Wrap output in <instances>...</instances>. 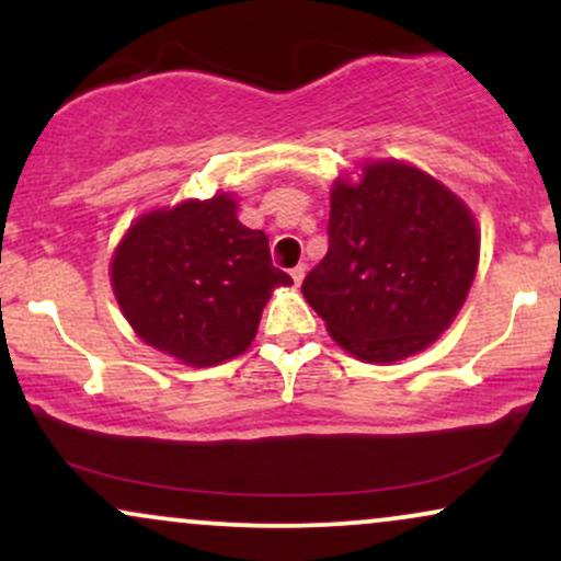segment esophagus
Returning a JSON list of instances; mask_svg holds the SVG:
<instances>
[{"label": "esophagus", "mask_w": 561, "mask_h": 561, "mask_svg": "<svg viewBox=\"0 0 561 561\" xmlns=\"http://www.w3.org/2000/svg\"><path fill=\"white\" fill-rule=\"evenodd\" d=\"M289 276H293V282H295V285H300V282H302V276H306V266H295L293 272H289Z\"/></svg>", "instance_id": "1"}]
</instances>
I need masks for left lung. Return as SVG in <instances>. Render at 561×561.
I'll use <instances>...</instances> for the list:
<instances>
[{"label":"left lung","mask_w":561,"mask_h":561,"mask_svg":"<svg viewBox=\"0 0 561 561\" xmlns=\"http://www.w3.org/2000/svg\"><path fill=\"white\" fill-rule=\"evenodd\" d=\"M337 179L330 250L302 282L347 353L392 364L433 345L465 306L480 259L472 214L437 179L398 160Z\"/></svg>","instance_id":"obj_1"}]
</instances>
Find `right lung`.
Here are the masks:
<instances>
[{
    "label": "right lung",
    "instance_id": "right-lung-1",
    "mask_svg": "<svg viewBox=\"0 0 561 561\" xmlns=\"http://www.w3.org/2000/svg\"><path fill=\"white\" fill-rule=\"evenodd\" d=\"M111 282L134 332L186 366L248 351L274 287L293 285L229 195L137 218L115 248Z\"/></svg>",
    "mask_w": 561,
    "mask_h": 561
}]
</instances>
